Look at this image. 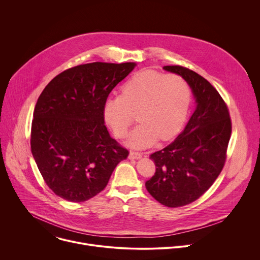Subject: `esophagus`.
I'll return each instance as SVG.
<instances>
[{
    "mask_svg": "<svg viewBox=\"0 0 260 260\" xmlns=\"http://www.w3.org/2000/svg\"><path fill=\"white\" fill-rule=\"evenodd\" d=\"M143 156V154L141 152H136V151H131L128 158L129 159H140Z\"/></svg>",
    "mask_w": 260,
    "mask_h": 260,
    "instance_id": "esophagus-1",
    "label": "esophagus"
}]
</instances>
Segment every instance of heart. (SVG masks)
<instances>
[{"label": "heart", "instance_id": "b5f03b06", "mask_svg": "<svg viewBox=\"0 0 260 260\" xmlns=\"http://www.w3.org/2000/svg\"><path fill=\"white\" fill-rule=\"evenodd\" d=\"M190 89L181 76L147 70L137 73L122 86L121 94L109 95L103 106L106 123L118 138H124L135 121L141 122L129 135L127 145L146 148L158 138H174L186 120Z\"/></svg>", "mask_w": 260, "mask_h": 260}]
</instances>
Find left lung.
<instances>
[{
	"label": "left lung",
	"instance_id": "1",
	"mask_svg": "<svg viewBox=\"0 0 260 260\" xmlns=\"http://www.w3.org/2000/svg\"><path fill=\"white\" fill-rule=\"evenodd\" d=\"M164 69L188 83L197 108L184 131L150 155L156 171L145 186L161 205L178 208L201 198L223 169L232 120L225 102L208 80L181 66Z\"/></svg>",
	"mask_w": 260,
	"mask_h": 260
}]
</instances>
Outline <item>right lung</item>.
<instances>
[{
    "label": "right lung",
    "mask_w": 260,
    "mask_h": 260,
    "mask_svg": "<svg viewBox=\"0 0 260 260\" xmlns=\"http://www.w3.org/2000/svg\"><path fill=\"white\" fill-rule=\"evenodd\" d=\"M135 62H91L55 76L37 101L30 149L47 186L59 198L85 202L100 193L128 150L109 135L103 106Z\"/></svg>",
    "instance_id": "add662e5"
}]
</instances>
